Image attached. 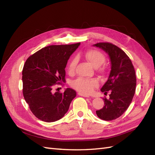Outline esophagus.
I'll use <instances>...</instances> for the list:
<instances>
[{
	"mask_svg": "<svg viewBox=\"0 0 155 155\" xmlns=\"http://www.w3.org/2000/svg\"><path fill=\"white\" fill-rule=\"evenodd\" d=\"M78 95H79V96H83V97H89L88 95L84 94H82V93H80V92L78 93Z\"/></svg>",
	"mask_w": 155,
	"mask_h": 155,
	"instance_id": "obj_1",
	"label": "esophagus"
}]
</instances>
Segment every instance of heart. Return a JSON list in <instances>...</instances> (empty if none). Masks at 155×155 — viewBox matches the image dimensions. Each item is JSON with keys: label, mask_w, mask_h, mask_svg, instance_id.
Returning a JSON list of instances; mask_svg holds the SVG:
<instances>
[{"label": "heart", "mask_w": 155, "mask_h": 155, "mask_svg": "<svg viewBox=\"0 0 155 155\" xmlns=\"http://www.w3.org/2000/svg\"><path fill=\"white\" fill-rule=\"evenodd\" d=\"M85 59L92 64L94 67H99L98 71L101 74H105L107 68L105 65H101L105 61V55L100 51L95 49H90L86 50L83 54ZM76 65V60L72 59L70 61L67 66V72L69 74H73L75 72V68ZM72 87L82 94H90L92 91L99 85V81L97 79H86L83 78H78L72 83Z\"/></svg>", "instance_id": "obj_1"}]
</instances>
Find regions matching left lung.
<instances>
[{"label":"left lung","mask_w":155,"mask_h":155,"mask_svg":"<svg viewBox=\"0 0 155 155\" xmlns=\"http://www.w3.org/2000/svg\"><path fill=\"white\" fill-rule=\"evenodd\" d=\"M94 46L99 47L109 54L111 61V70L108 80L101 88L106 97L104 106L96 110V114L101 120L111 121L122 115L128 109L134 97L137 78L131 60L125 51L110 43H98Z\"/></svg>","instance_id":"left-lung-1"}]
</instances>
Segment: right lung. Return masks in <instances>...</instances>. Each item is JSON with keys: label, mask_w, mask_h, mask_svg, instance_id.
Masks as SVG:
<instances>
[{"label": "right lung", "mask_w": 155, "mask_h": 155, "mask_svg": "<svg viewBox=\"0 0 155 155\" xmlns=\"http://www.w3.org/2000/svg\"><path fill=\"white\" fill-rule=\"evenodd\" d=\"M79 45L48 46L26 59L22 69V94L38 119L46 122L59 120L76 96V92L72 88L54 92L53 88L65 81L67 61Z\"/></svg>", "instance_id": "add662e5"}]
</instances>
